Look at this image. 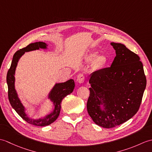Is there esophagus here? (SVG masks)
<instances>
[{
  "instance_id": "1",
  "label": "esophagus",
  "mask_w": 152,
  "mask_h": 152,
  "mask_svg": "<svg viewBox=\"0 0 152 152\" xmlns=\"http://www.w3.org/2000/svg\"><path fill=\"white\" fill-rule=\"evenodd\" d=\"M77 81H78L79 83H83L85 81L84 75L82 74H80L78 77H77Z\"/></svg>"
}]
</instances>
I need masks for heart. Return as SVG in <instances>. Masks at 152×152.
Returning a JSON list of instances; mask_svg holds the SVG:
<instances>
[{"label":"heart","mask_w":152,"mask_h":152,"mask_svg":"<svg viewBox=\"0 0 152 152\" xmlns=\"http://www.w3.org/2000/svg\"><path fill=\"white\" fill-rule=\"evenodd\" d=\"M96 56V53H92L91 54H89V56L88 57V59L89 60H93L95 58ZM105 57L102 56H99L98 57H96V59H95V65L96 66H102L103 64L105 62Z\"/></svg>","instance_id":"heart-1"}]
</instances>
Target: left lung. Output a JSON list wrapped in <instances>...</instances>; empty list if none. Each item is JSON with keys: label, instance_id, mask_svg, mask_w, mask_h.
I'll use <instances>...</instances> for the list:
<instances>
[{"label": "left lung", "instance_id": "obj_1", "mask_svg": "<svg viewBox=\"0 0 152 152\" xmlns=\"http://www.w3.org/2000/svg\"><path fill=\"white\" fill-rule=\"evenodd\" d=\"M111 45L116 56L110 67L92 73L87 102L90 117L104 128L116 127L136 114L146 86L139 56L124 44Z\"/></svg>", "mask_w": 152, "mask_h": 152}]
</instances>
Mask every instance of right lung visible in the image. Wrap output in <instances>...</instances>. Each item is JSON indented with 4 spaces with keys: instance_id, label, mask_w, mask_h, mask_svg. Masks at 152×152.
<instances>
[{
    "instance_id": "obj_1",
    "label": "right lung",
    "mask_w": 152,
    "mask_h": 152,
    "mask_svg": "<svg viewBox=\"0 0 152 152\" xmlns=\"http://www.w3.org/2000/svg\"><path fill=\"white\" fill-rule=\"evenodd\" d=\"M47 46L48 45L46 43L42 42H38L28 44L27 46L16 51L13 56L11 66L8 71L7 76H6V82H7L8 89V99L12 108L21 116V118L23 119L25 121H27L28 124L36 126H41V127L50 125L56 120L59 115L62 100L66 95L70 94L73 91L74 86H75L74 81L72 79L68 80L64 83H56L52 90L50 91L49 96H48V98L50 99L55 106L53 111L44 118L33 119H30L28 117V115L25 112L24 106H23L20 100L18 98L17 92L15 89L14 74L15 69L19 59L25 52L39 50L40 48L46 49Z\"/></svg>"
}]
</instances>
